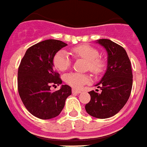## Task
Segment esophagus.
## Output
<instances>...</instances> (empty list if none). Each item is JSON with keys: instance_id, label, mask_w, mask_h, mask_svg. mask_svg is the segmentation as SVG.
<instances>
[{"instance_id": "obj_1", "label": "esophagus", "mask_w": 147, "mask_h": 147, "mask_svg": "<svg viewBox=\"0 0 147 147\" xmlns=\"http://www.w3.org/2000/svg\"><path fill=\"white\" fill-rule=\"evenodd\" d=\"M72 92H74V93L80 94V93H81V92H82V91H80V90H76V89H73Z\"/></svg>"}]
</instances>
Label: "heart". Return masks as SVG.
<instances>
[{"label":"heart","instance_id":"1","mask_svg":"<svg viewBox=\"0 0 147 147\" xmlns=\"http://www.w3.org/2000/svg\"><path fill=\"white\" fill-rule=\"evenodd\" d=\"M71 55L75 57H80L86 60V69L94 74H98L103 70L104 61L99 58L98 51L93 47L88 45H81L70 50ZM55 67L60 71H64L70 66V58L68 54L64 50L57 51L53 58ZM64 80L74 88H81L84 84L90 82V77L86 74L79 73H69L65 75Z\"/></svg>","mask_w":147,"mask_h":147}]
</instances>
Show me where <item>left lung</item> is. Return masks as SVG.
<instances>
[{
  "mask_svg": "<svg viewBox=\"0 0 147 147\" xmlns=\"http://www.w3.org/2000/svg\"><path fill=\"white\" fill-rule=\"evenodd\" d=\"M96 42L106 50L107 69L95 85L102 91L100 93L94 90L89 92L91 99L85 109L94 118L103 119L116 115L126 104L132 90L133 74L131 61L123 47L105 38Z\"/></svg>",
  "mask_w": 147,
  "mask_h": 147,
  "instance_id": "left-lung-1",
  "label": "left lung"
}]
</instances>
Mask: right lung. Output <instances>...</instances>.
Masks as SVG:
<instances>
[{"label": "right lung", "instance_id": "1", "mask_svg": "<svg viewBox=\"0 0 147 147\" xmlns=\"http://www.w3.org/2000/svg\"><path fill=\"white\" fill-rule=\"evenodd\" d=\"M67 44L48 39L27 49L18 69V91L23 105L30 113L40 119H51L59 115L71 87L62 85L52 92L51 85L59 86L62 80L54 70L55 54Z\"/></svg>", "mask_w": 147, "mask_h": 147}]
</instances>
